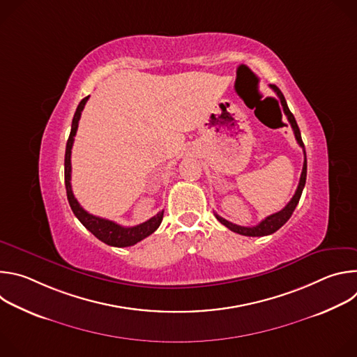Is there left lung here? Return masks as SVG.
<instances>
[{
    "label": "left lung",
    "instance_id": "8db88e82",
    "mask_svg": "<svg viewBox=\"0 0 357 357\" xmlns=\"http://www.w3.org/2000/svg\"><path fill=\"white\" fill-rule=\"evenodd\" d=\"M270 87H271V89L277 93V96L280 97L281 105H282V107H284V113H285V116H287V119H288V121H289V124H291V127H292V130H294L295 139H296V142L299 144V146H301L302 151H303V167H302V172H301V178H299L298 188H296V190H295L292 199L288 202V205H287L282 211H280V212H277V213H274V215L267 216V218H266L264 220H261L257 226H252V227L238 226V225H234V223H231V222H229V220H226V219H223L222 216H219V215L215 213L216 219H218L222 225H225L227 229H230V230L234 231V233H238V234H243V236H250V237L268 236V234L275 233L280 227H282V226L288 222V219L291 218V215L294 213V211H295V208H296V205H298V202H299V199H301V195H302L305 182H307V152H305V145H303L302 138H301L299 127H298V124H296V121H295L294 114L289 112V109H288V106H287L285 97H284V94L281 93V90H280L275 84H271Z\"/></svg>",
    "mask_w": 357,
    "mask_h": 357
}]
</instances>
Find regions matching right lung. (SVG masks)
Returning a JSON list of instances; mask_svg holds the SVG:
<instances>
[{"instance_id":"1","label":"right lung","mask_w":357,"mask_h":357,"mask_svg":"<svg viewBox=\"0 0 357 357\" xmlns=\"http://www.w3.org/2000/svg\"><path fill=\"white\" fill-rule=\"evenodd\" d=\"M90 96L84 97L77 109L76 113L73 116V121H72V130H70V135L68 138V144H66V152H65V185H66V193H68V200L69 205L75 213V216L80 220V223L89 230L91 231L98 240H101L103 243L113 245V247H130L137 244L138 241L144 240L145 237H148L149 234L154 233L164 218V211L158 212L154 218H151L149 220L138 225V226H132V227H123L112 220L103 219V218H97L90 215L89 212H86L80 205L79 202L76 200L73 190H72V185H70V176H72V164H70V155H72V146H73V141H75V135L77 131V126H79V120L82 116V112L84 109V105L87 103Z\"/></svg>"}]
</instances>
